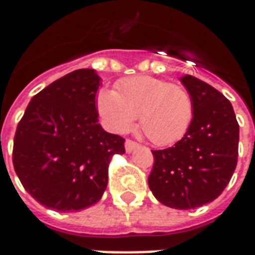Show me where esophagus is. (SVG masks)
<instances>
[{
    "label": "esophagus",
    "mask_w": 255,
    "mask_h": 255,
    "mask_svg": "<svg viewBox=\"0 0 255 255\" xmlns=\"http://www.w3.org/2000/svg\"><path fill=\"white\" fill-rule=\"evenodd\" d=\"M124 144H126V151H127V153H131V151H133V150L139 147V143L133 142V140H129V139H127Z\"/></svg>",
    "instance_id": "1"
}]
</instances>
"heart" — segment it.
I'll return each mask as SVG.
<instances>
[{
	"label": "heart",
	"mask_w": 255,
	"mask_h": 255,
	"mask_svg": "<svg viewBox=\"0 0 255 255\" xmlns=\"http://www.w3.org/2000/svg\"><path fill=\"white\" fill-rule=\"evenodd\" d=\"M95 108L108 129L123 133L139 124L151 143L169 146L187 133L194 101L186 87L153 76H133L116 83V91L101 89Z\"/></svg>",
	"instance_id": "obj_1"
}]
</instances>
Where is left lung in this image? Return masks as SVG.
Returning <instances> with one entry per match:
<instances>
[{"label": "left lung", "instance_id": "obj_1", "mask_svg": "<svg viewBox=\"0 0 255 255\" xmlns=\"http://www.w3.org/2000/svg\"><path fill=\"white\" fill-rule=\"evenodd\" d=\"M180 80L194 101V119L175 146L151 150L149 187L165 206L194 209L214 201L230 183L238 162L239 124L220 91L191 75Z\"/></svg>", "mask_w": 255, "mask_h": 255}]
</instances>
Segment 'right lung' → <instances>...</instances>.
Listing matches in <instances>:
<instances>
[{
  "label": "right lung",
  "mask_w": 255,
  "mask_h": 255,
  "mask_svg": "<svg viewBox=\"0 0 255 255\" xmlns=\"http://www.w3.org/2000/svg\"><path fill=\"white\" fill-rule=\"evenodd\" d=\"M101 78L76 69L32 97L13 140V166L25 191L46 208L78 212L94 205L108 186L124 139L98 124Z\"/></svg>",
  "instance_id": "1"
}]
</instances>
